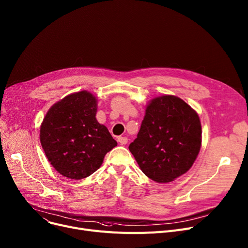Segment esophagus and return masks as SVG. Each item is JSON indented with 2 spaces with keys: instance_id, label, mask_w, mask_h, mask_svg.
<instances>
[{
  "instance_id": "34e87169",
  "label": "esophagus",
  "mask_w": 248,
  "mask_h": 248,
  "mask_svg": "<svg viewBox=\"0 0 248 248\" xmlns=\"http://www.w3.org/2000/svg\"><path fill=\"white\" fill-rule=\"evenodd\" d=\"M118 141L121 144H126L127 143V138H125V137H119L118 138Z\"/></svg>"
}]
</instances>
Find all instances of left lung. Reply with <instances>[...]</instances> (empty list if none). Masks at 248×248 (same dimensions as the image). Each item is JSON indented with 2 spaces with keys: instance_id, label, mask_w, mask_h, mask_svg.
Returning <instances> with one entry per match:
<instances>
[{
  "instance_id": "left-lung-1",
  "label": "left lung",
  "mask_w": 248,
  "mask_h": 248,
  "mask_svg": "<svg viewBox=\"0 0 248 248\" xmlns=\"http://www.w3.org/2000/svg\"><path fill=\"white\" fill-rule=\"evenodd\" d=\"M202 134L197 112L178 96L164 94L146 105L138 138L128 148L147 177L166 184L192 167Z\"/></svg>"
}]
</instances>
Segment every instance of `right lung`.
<instances>
[{"instance_id": "obj_1", "label": "right lung", "mask_w": 248, "mask_h": 248, "mask_svg": "<svg viewBox=\"0 0 248 248\" xmlns=\"http://www.w3.org/2000/svg\"><path fill=\"white\" fill-rule=\"evenodd\" d=\"M96 97L88 91L53 105L41 124L40 140L47 160L64 177L81 179L101 168L118 142L96 121Z\"/></svg>"}]
</instances>
